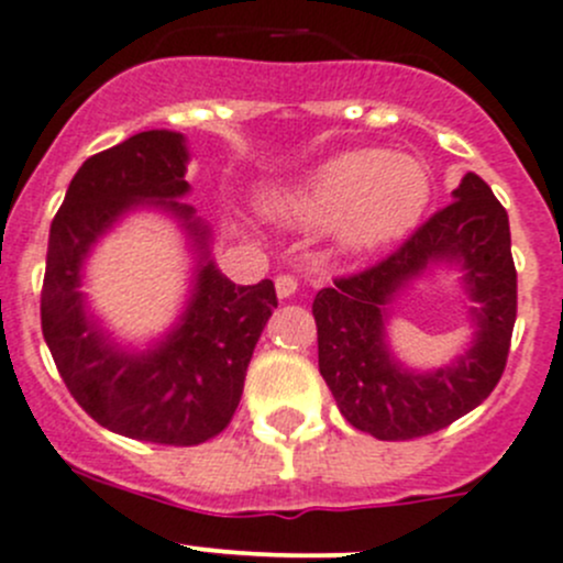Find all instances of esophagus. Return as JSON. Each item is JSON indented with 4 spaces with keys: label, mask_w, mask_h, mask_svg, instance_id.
Listing matches in <instances>:
<instances>
[{
    "label": "esophagus",
    "mask_w": 563,
    "mask_h": 563,
    "mask_svg": "<svg viewBox=\"0 0 563 563\" xmlns=\"http://www.w3.org/2000/svg\"><path fill=\"white\" fill-rule=\"evenodd\" d=\"M275 288H277V297L280 299H288L297 294V277L294 275H280L275 280Z\"/></svg>",
    "instance_id": "esophagus-1"
}]
</instances>
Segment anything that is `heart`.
<instances>
[{"label": "heart", "mask_w": 563, "mask_h": 563, "mask_svg": "<svg viewBox=\"0 0 563 563\" xmlns=\"http://www.w3.org/2000/svg\"><path fill=\"white\" fill-rule=\"evenodd\" d=\"M429 200L432 176L423 162L360 148L324 162L299 187L275 195L266 209L297 225H332L343 250L368 253L412 231Z\"/></svg>", "instance_id": "b5f03b06"}]
</instances>
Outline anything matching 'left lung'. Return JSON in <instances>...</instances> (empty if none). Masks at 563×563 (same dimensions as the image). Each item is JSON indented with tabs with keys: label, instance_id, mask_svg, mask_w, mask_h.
I'll list each match as a JSON object with an SVG mask.
<instances>
[{
	"label": "left lung",
	"instance_id": "1",
	"mask_svg": "<svg viewBox=\"0 0 563 563\" xmlns=\"http://www.w3.org/2000/svg\"><path fill=\"white\" fill-rule=\"evenodd\" d=\"M438 263L466 272L477 335L445 369L415 375L384 341L386 305L409 279ZM319 371L343 418L376 440H412L451 427L476 409L506 368L517 319V269L509 214L493 189L465 173L454 200L429 217L387 258L335 277L313 299Z\"/></svg>",
	"mask_w": 563,
	"mask_h": 563
}]
</instances>
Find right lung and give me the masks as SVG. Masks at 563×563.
<instances>
[{"label": "right lung", "instance_id": "right-lung-1", "mask_svg": "<svg viewBox=\"0 0 563 563\" xmlns=\"http://www.w3.org/2000/svg\"><path fill=\"white\" fill-rule=\"evenodd\" d=\"M184 134L140 131L76 170L52 222L41 327L79 407L109 432L159 445H200L231 423L250 357L277 308L275 283L236 286L209 261V228L178 198L189 192ZM140 202L185 222L201 250L183 321L148 353H125L86 313L78 291L89 247Z\"/></svg>", "mask_w": 563, "mask_h": 563}]
</instances>
